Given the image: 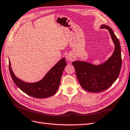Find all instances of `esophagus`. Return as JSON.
Returning a JSON list of instances; mask_svg holds the SVG:
<instances>
[{
  "instance_id": "obj_1",
  "label": "esophagus",
  "mask_w": 130,
  "mask_h": 130,
  "mask_svg": "<svg viewBox=\"0 0 130 130\" xmlns=\"http://www.w3.org/2000/svg\"><path fill=\"white\" fill-rule=\"evenodd\" d=\"M74 56L72 53H68L66 55V60L68 61H72L74 60Z\"/></svg>"
}]
</instances>
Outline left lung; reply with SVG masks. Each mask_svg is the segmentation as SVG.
Here are the masks:
<instances>
[{
  "label": "left lung",
  "instance_id": "obj_1",
  "mask_svg": "<svg viewBox=\"0 0 130 130\" xmlns=\"http://www.w3.org/2000/svg\"><path fill=\"white\" fill-rule=\"evenodd\" d=\"M100 28L108 30L111 35L115 44L112 56L99 65L83 61L72 62L82 88L93 93L101 92L108 88L118 77L122 63L120 43L113 30L104 24L101 25Z\"/></svg>",
  "mask_w": 130,
  "mask_h": 130
}]
</instances>
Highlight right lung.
I'll return each instance as SVG.
<instances>
[{
    "label": "right lung",
    "mask_w": 130,
    "mask_h": 130,
    "mask_svg": "<svg viewBox=\"0 0 130 130\" xmlns=\"http://www.w3.org/2000/svg\"><path fill=\"white\" fill-rule=\"evenodd\" d=\"M66 65L65 58H63L46 74L42 80L34 83H29L15 76L12 70L9 60L10 73L14 84L27 95L39 99L52 96L56 93L60 84L62 73Z\"/></svg>",
    "instance_id": "add662e5"
}]
</instances>
